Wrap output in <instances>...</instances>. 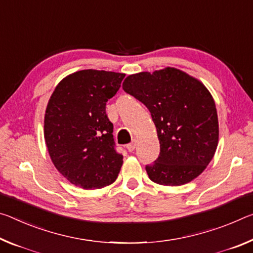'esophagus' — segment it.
I'll list each match as a JSON object with an SVG mask.
<instances>
[{"label":"esophagus","mask_w":253,"mask_h":253,"mask_svg":"<svg viewBox=\"0 0 253 253\" xmlns=\"http://www.w3.org/2000/svg\"><path fill=\"white\" fill-rule=\"evenodd\" d=\"M135 141H133V142H131V143H129V144H126V149H127V151H130V152H132L135 149Z\"/></svg>","instance_id":"esophagus-1"}]
</instances>
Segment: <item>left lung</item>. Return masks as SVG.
Segmentation results:
<instances>
[{
	"label": "left lung",
	"instance_id": "obj_1",
	"mask_svg": "<svg viewBox=\"0 0 253 253\" xmlns=\"http://www.w3.org/2000/svg\"><path fill=\"white\" fill-rule=\"evenodd\" d=\"M123 89L147 106L157 127L160 154L146 166L149 178L159 185L179 186L201 175L218 141L216 107L208 88L168 67L127 76Z\"/></svg>",
	"mask_w": 253,
	"mask_h": 253
}]
</instances>
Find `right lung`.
Here are the masks:
<instances>
[{
    "label": "right lung",
    "mask_w": 253,
    "mask_h": 253,
    "mask_svg": "<svg viewBox=\"0 0 253 253\" xmlns=\"http://www.w3.org/2000/svg\"><path fill=\"white\" fill-rule=\"evenodd\" d=\"M124 74L85 69L64 78L44 115V140L55 167L70 183L96 189L114 183L123 164L105 112Z\"/></svg>",
    "instance_id": "1"
}]
</instances>
